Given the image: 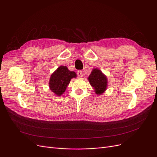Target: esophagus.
Wrapping results in <instances>:
<instances>
[{"instance_id": "1", "label": "esophagus", "mask_w": 157, "mask_h": 157, "mask_svg": "<svg viewBox=\"0 0 157 157\" xmlns=\"http://www.w3.org/2000/svg\"><path fill=\"white\" fill-rule=\"evenodd\" d=\"M77 76L78 78H82L83 77V73L82 71H78L77 72Z\"/></svg>"}]
</instances>
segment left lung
<instances>
[{"instance_id": "obj_1", "label": "left lung", "mask_w": 157, "mask_h": 157, "mask_svg": "<svg viewBox=\"0 0 157 157\" xmlns=\"http://www.w3.org/2000/svg\"><path fill=\"white\" fill-rule=\"evenodd\" d=\"M88 80L98 96H100L105 92L107 88V78L99 69H94L88 77Z\"/></svg>"}]
</instances>
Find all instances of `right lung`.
<instances>
[{
  "mask_svg": "<svg viewBox=\"0 0 157 157\" xmlns=\"http://www.w3.org/2000/svg\"><path fill=\"white\" fill-rule=\"evenodd\" d=\"M76 77L75 72L69 71L66 66L61 65L50 76L48 84L50 90L59 96L65 92L71 78Z\"/></svg>",
  "mask_w": 157,
  "mask_h": 157,
  "instance_id": "right-lung-1",
  "label": "right lung"
}]
</instances>
